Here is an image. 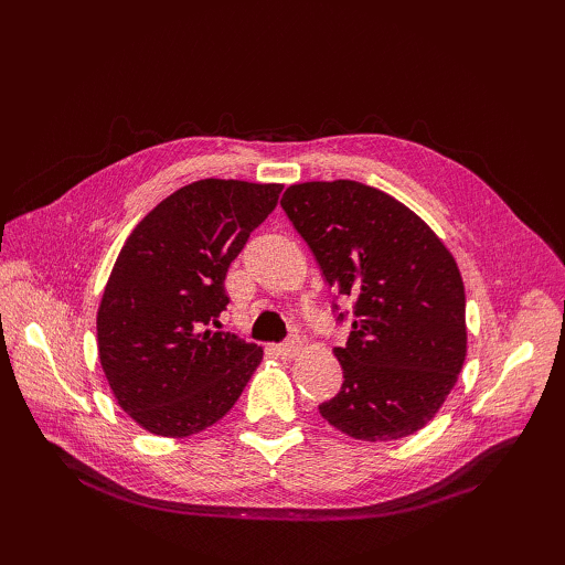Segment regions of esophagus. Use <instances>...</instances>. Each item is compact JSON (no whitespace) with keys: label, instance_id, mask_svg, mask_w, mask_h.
I'll return each mask as SVG.
<instances>
[{"label":"esophagus","instance_id":"obj_1","mask_svg":"<svg viewBox=\"0 0 565 565\" xmlns=\"http://www.w3.org/2000/svg\"><path fill=\"white\" fill-rule=\"evenodd\" d=\"M299 349H301L299 341H287V344H280V347H276L278 355H280V358H285V361H289V358H295V355L299 353Z\"/></svg>","mask_w":565,"mask_h":565}]
</instances>
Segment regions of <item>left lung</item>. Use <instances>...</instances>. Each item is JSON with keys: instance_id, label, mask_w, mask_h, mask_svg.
I'll use <instances>...</instances> for the list:
<instances>
[{"instance_id": "obj_1", "label": "left lung", "mask_w": 565, "mask_h": 565, "mask_svg": "<svg viewBox=\"0 0 565 565\" xmlns=\"http://www.w3.org/2000/svg\"><path fill=\"white\" fill-rule=\"evenodd\" d=\"M280 204L324 282L353 299L347 347L334 349L344 384L320 415L358 440L419 431L446 403L467 355L455 256L413 210L365 183H297Z\"/></svg>"}]
</instances>
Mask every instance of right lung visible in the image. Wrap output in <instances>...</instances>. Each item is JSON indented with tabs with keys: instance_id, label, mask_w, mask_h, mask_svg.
Segmentation results:
<instances>
[{
	"instance_id": "right-lung-1",
	"label": "right lung",
	"mask_w": 565,
	"mask_h": 565,
	"mask_svg": "<svg viewBox=\"0 0 565 565\" xmlns=\"http://www.w3.org/2000/svg\"><path fill=\"white\" fill-rule=\"evenodd\" d=\"M280 183L202 179L131 231L96 316L98 358L119 407L146 431L193 436L241 398L264 351L214 332L226 273L276 210Z\"/></svg>"
}]
</instances>
